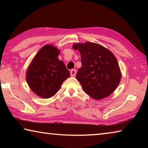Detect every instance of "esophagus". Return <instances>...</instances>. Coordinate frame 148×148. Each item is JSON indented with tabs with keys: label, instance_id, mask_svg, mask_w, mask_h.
<instances>
[{
	"label": "esophagus",
	"instance_id": "34e87169",
	"mask_svg": "<svg viewBox=\"0 0 148 148\" xmlns=\"http://www.w3.org/2000/svg\"><path fill=\"white\" fill-rule=\"evenodd\" d=\"M76 74V71L75 69H72L71 71V76H74Z\"/></svg>",
	"mask_w": 148,
	"mask_h": 148
}]
</instances>
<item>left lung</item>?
<instances>
[{"mask_svg": "<svg viewBox=\"0 0 148 148\" xmlns=\"http://www.w3.org/2000/svg\"><path fill=\"white\" fill-rule=\"evenodd\" d=\"M81 54L82 67L76 79L84 91L95 99L107 97L117 88L121 71L114 55L101 45L86 42L73 46Z\"/></svg>", "mask_w": 148, "mask_h": 148, "instance_id": "left-lung-1", "label": "left lung"}]
</instances>
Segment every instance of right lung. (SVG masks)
<instances>
[{
    "label": "right lung",
    "instance_id": "add662e5",
    "mask_svg": "<svg viewBox=\"0 0 148 148\" xmlns=\"http://www.w3.org/2000/svg\"><path fill=\"white\" fill-rule=\"evenodd\" d=\"M59 53L56 47L46 45L39 50L27 71V84L42 98L53 97L71 76L63 62L58 59Z\"/></svg>",
    "mask_w": 148,
    "mask_h": 148
}]
</instances>
